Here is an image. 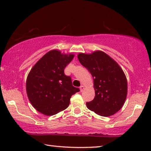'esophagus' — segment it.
Returning <instances> with one entry per match:
<instances>
[{
  "instance_id": "obj_1",
  "label": "esophagus",
  "mask_w": 151,
  "mask_h": 151,
  "mask_svg": "<svg viewBox=\"0 0 151 151\" xmlns=\"http://www.w3.org/2000/svg\"><path fill=\"white\" fill-rule=\"evenodd\" d=\"M84 88H85V86H84L83 85H81V86H80V90H81V92L84 90Z\"/></svg>"
}]
</instances>
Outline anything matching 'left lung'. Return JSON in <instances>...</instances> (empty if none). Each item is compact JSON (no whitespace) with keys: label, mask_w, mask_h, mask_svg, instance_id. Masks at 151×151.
Returning <instances> with one entry per match:
<instances>
[{"label":"left lung","mask_w":151,"mask_h":151,"mask_svg":"<svg viewBox=\"0 0 151 151\" xmlns=\"http://www.w3.org/2000/svg\"><path fill=\"white\" fill-rule=\"evenodd\" d=\"M78 58L94 80L95 96L86 103L87 108L103 116L118 112L123 106L127 94V81L121 68L102 51L90 55L80 53Z\"/></svg>","instance_id":"obj_1"}]
</instances>
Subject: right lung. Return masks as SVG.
I'll return each mask as SVG.
<instances>
[{
  "mask_svg": "<svg viewBox=\"0 0 151 151\" xmlns=\"http://www.w3.org/2000/svg\"><path fill=\"white\" fill-rule=\"evenodd\" d=\"M74 58L57 50L45 54L30 70L27 79L28 97L35 109L47 116L54 115L69 105L73 94L80 91L73 86L64 70Z\"/></svg>",
  "mask_w": 151,
  "mask_h": 151,
  "instance_id": "add662e5",
  "label": "right lung"
}]
</instances>
